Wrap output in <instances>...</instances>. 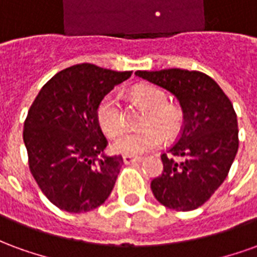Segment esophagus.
<instances>
[{"mask_svg": "<svg viewBox=\"0 0 257 257\" xmlns=\"http://www.w3.org/2000/svg\"><path fill=\"white\" fill-rule=\"evenodd\" d=\"M122 160L125 164H138V162H142V157H129V156H123Z\"/></svg>", "mask_w": 257, "mask_h": 257, "instance_id": "34e87169", "label": "esophagus"}]
</instances>
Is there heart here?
<instances>
[{
	"mask_svg": "<svg viewBox=\"0 0 257 257\" xmlns=\"http://www.w3.org/2000/svg\"><path fill=\"white\" fill-rule=\"evenodd\" d=\"M138 103L149 110L143 125L147 128L119 136L112 143V150L122 156L138 157L160 147L164 136L171 139L182 126V112L168 104V96L154 86H139L134 90ZM97 121L103 132L115 138L123 128L121 106L115 93H108L97 106ZM164 135H162V134Z\"/></svg>",
	"mask_w": 257,
	"mask_h": 257,
	"instance_id": "b5f03b06",
	"label": "heart"
}]
</instances>
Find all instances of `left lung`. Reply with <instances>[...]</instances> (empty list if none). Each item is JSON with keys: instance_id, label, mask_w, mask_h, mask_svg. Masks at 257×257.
<instances>
[{"instance_id": "8db88e82", "label": "left lung", "mask_w": 257, "mask_h": 257, "mask_svg": "<svg viewBox=\"0 0 257 257\" xmlns=\"http://www.w3.org/2000/svg\"><path fill=\"white\" fill-rule=\"evenodd\" d=\"M178 99L183 128L161 156L164 172L151 182L158 202L169 209H197L219 189L238 151V122L230 99L206 74L182 68L136 71Z\"/></svg>"}]
</instances>
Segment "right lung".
<instances>
[{
  "instance_id": "right-lung-1",
  "label": "right lung",
  "mask_w": 257,
  "mask_h": 257,
  "mask_svg": "<svg viewBox=\"0 0 257 257\" xmlns=\"http://www.w3.org/2000/svg\"><path fill=\"white\" fill-rule=\"evenodd\" d=\"M132 71L82 63L64 68L42 86L23 131L29 165L47 198L70 213L89 212L111 193L123 164L106 156L97 106Z\"/></svg>"
}]
</instances>
